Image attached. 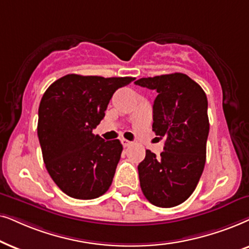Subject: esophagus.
<instances>
[{"mask_svg": "<svg viewBox=\"0 0 249 249\" xmlns=\"http://www.w3.org/2000/svg\"><path fill=\"white\" fill-rule=\"evenodd\" d=\"M121 142H122V144H123V147H130L131 145V142L130 141H127V140H125V139H122L121 140Z\"/></svg>", "mask_w": 249, "mask_h": 249, "instance_id": "1", "label": "esophagus"}]
</instances>
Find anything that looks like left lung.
I'll use <instances>...</instances> for the list:
<instances>
[{
	"label": "left lung",
	"instance_id": "left-lung-1",
	"mask_svg": "<svg viewBox=\"0 0 249 249\" xmlns=\"http://www.w3.org/2000/svg\"><path fill=\"white\" fill-rule=\"evenodd\" d=\"M134 83L158 93L152 131L165 140L160 156L147 150L139 164L141 190L155 206H178L191 196L204 171L210 132L207 97L199 84L182 72Z\"/></svg>",
	"mask_w": 249,
	"mask_h": 249
}]
</instances>
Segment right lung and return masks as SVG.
Wrapping results in <instances>:
<instances>
[{"instance_id": "add662e5", "label": "right lung", "mask_w": 249, "mask_h": 249, "mask_svg": "<svg viewBox=\"0 0 249 249\" xmlns=\"http://www.w3.org/2000/svg\"><path fill=\"white\" fill-rule=\"evenodd\" d=\"M133 77L69 74L49 86L38 108L37 135L50 177L66 195L94 199L111 185L123 145L93 130L109 101Z\"/></svg>"}]
</instances>
